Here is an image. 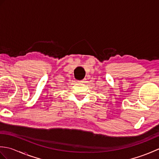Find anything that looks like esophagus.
Returning a JSON list of instances; mask_svg holds the SVG:
<instances>
[{
	"label": "esophagus",
	"instance_id": "esophagus-1",
	"mask_svg": "<svg viewBox=\"0 0 159 159\" xmlns=\"http://www.w3.org/2000/svg\"><path fill=\"white\" fill-rule=\"evenodd\" d=\"M79 82H80V83H85V79H83L81 80H79Z\"/></svg>",
	"mask_w": 159,
	"mask_h": 159
}]
</instances>
